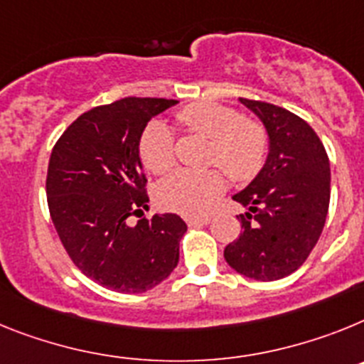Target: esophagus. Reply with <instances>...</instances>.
<instances>
[{"label":"esophagus","mask_w":364,"mask_h":364,"mask_svg":"<svg viewBox=\"0 0 364 364\" xmlns=\"http://www.w3.org/2000/svg\"><path fill=\"white\" fill-rule=\"evenodd\" d=\"M208 221H210V218H208V216H191V218H186V223H188V227L207 225Z\"/></svg>","instance_id":"34e87169"}]
</instances>
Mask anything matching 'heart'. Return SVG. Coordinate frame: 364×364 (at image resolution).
Listing matches in <instances>:
<instances>
[{"label":"heart","mask_w":364,"mask_h":364,"mask_svg":"<svg viewBox=\"0 0 364 364\" xmlns=\"http://www.w3.org/2000/svg\"><path fill=\"white\" fill-rule=\"evenodd\" d=\"M176 119L188 134L208 141L207 163L220 166L230 179L249 181L264 166L269 137L255 119L242 117L232 107L216 102L185 106ZM139 151L151 173L170 172L176 164V141L168 126L151 122L141 137ZM223 186V173L216 168L203 172L178 170L157 186V201L168 210L201 214L221 194Z\"/></svg>","instance_id":"obj_1"}]
</instances>
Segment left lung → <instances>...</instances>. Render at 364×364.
<instances>
[{"mask_svg":"<svg viewBox=\"0 0 364 364\" xmlns=\"http://www.w3.org/2000/svg\"><path fill=\"white\" fill-rule=\"evenodd\" d=\"M264 124V168L232 200L247 207L242 232L223 251L243 277L271 282L296 271L318 242L330 207V161L314 128L262 100L240 99Z\"/></svg>","mask_w":364,"mask_h":364,"instance_id":"left-lung-1","label":"left lung"}]
</instances>
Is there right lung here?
<instances>
[{
    "mask_svg": "<svg viewBox=\"0 0 364 364\" xmlns=\"http://www.w3.org/2000/svg\"><path fill=\"white\" fill-rule=\"evenodd\" d=\"M178 100L126 97L82 113L50 151L47 205L73 264L102 287L143 293L179 262L186 223L156 214L129 225L148 208L139 143L151 117Z\"/></svg>",
    "mask_w": 364,
    "mask_h": 364,
    "instance_id": "obj_1",
    "label": "right lung"
}]
</instances>
